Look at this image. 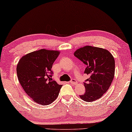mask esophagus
I'll list each match as a JSON object with an SVG mask.
<instances>
[{
  "label": "esophagus",
  "mask_w": 132,
  "mask_h": 132,
  "mask_svg": "<svg viewBox=\"0 0 132 132\" xmlns=\"http://www.w3.org/2000/svg\"><path fill=\"white\" fill-rule=\"evenodd\" d=\"M70 84H73V85H76V84H78V82L75 80V79H72V80H71L70 82Z\"/></svg>",
  "instance_id": "esophagus-1"
}]
</instances>
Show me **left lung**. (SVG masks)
<instances>
[{
	"label": "left lung",
	"instance_id": "1",
	"mask_svg": "<svg viewBox=\"0 0 132 132\" xmlns=\"http://www.w3.org/2000/svg\"><path fill=\"white\" fill-rule=\"evenodd\" d=\"M74 55L86 65L84 71L89 75L84 83L85 93L79 96L86 102L98 100L111 86L115 75V59L107 50L86 46L77 49Z\"/></svg>",
	"mask_w": 132,
	"mask_h": 132
}]
</instances>
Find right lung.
Segmentation results:
<instances>
[{
	"label": "right lung",
	"mask_w": 132,
	"mask_h": 132,
	"mask_svg": "<svg viewBox=\"0 0 132 132\" xmlns=\"http://www.w3.org/2000/svg\"><path fill=\"white\" fill-rule=\"evenodd\" d=\"M60 53L41 49L23 55L17 63L19 82L28 96L38 104H51L59 94L62 85L52 80L51 68Z\"/></svg>",
	"instance_id": "right-lung-1"
}]
</instances>
